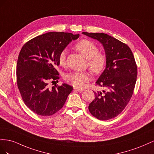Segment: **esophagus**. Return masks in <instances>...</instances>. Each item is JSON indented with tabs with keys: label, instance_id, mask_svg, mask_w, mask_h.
Listing matches in <instances>:
<instances>
[{
	"label": "esophagus",
	"instance_id": "obj_1",
	"mask_svg": "<svg viewBox=\"0 0 154 154\" xmlns=\"http://www.w3.org/2000/svg\"><path fill=\"white\" fill-rule=\"evenodd\" d=\"M74 90L77 91H80V92L84 91V89H82V88H75Z\"/></svg>",
	"mask_w": 154,
	"mask_h": 154
}]
</instances>
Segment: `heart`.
I'll use <instances>...</instances> for the list:
<instances>
[{
	"label": "heart",
	"instance_id": "1",
	"mask_svg": "<svg viewBox=\"0 0 154 154\" xmlns=\"http://www.w3.org/2000/svg\"><path fill=\"white\" fill-rule=\"evenodd\" d=\"M75 48L85 58L88 59V66L92 72L99 73L102 71L106 63L105 56L98 53L99 49L94 42L88 40H82L75 45ZM66 50H64L59 55V63L60 65H64L66 59ZM65 79L73 86L82 88L90 79L89 73L86 72H72L67 74Z\"/></svg>",
	"mask_w": 154,
	"mask_h": 154
}]
</instances>
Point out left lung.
<instances>
[{"label": "left lung", "instance_id": "left-lung-1", "mask_svg": "<svg viewBox=\"0 0 154 154\" xmlns=\"http://www.w3.org/2000/svg\"><path fill=\"white\" fill-rule=\"evenodd\" d=\"M82 33L101 43L106 55V68L95 82L106 91H94L89 111L99 120L111 119L122 112L132 96L137 75L134 55L125 43L107 34Z\"/></svg>", "mask_w": 154, "mask_h": 154}]
</instances>
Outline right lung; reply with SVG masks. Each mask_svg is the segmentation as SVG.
<instances>
[{
	"label": "right lung",
	"mask_w": 154,
	"mask_h": 154,
	"mask_svg": "<svg viewBox=\"0 0 154 154\" xmlns=\"http://www.w3.org/2000/svg\"><path fill=\"white\" fill-rule=\"evenodd\" d=\"M79 37V34L48 32L22 48L17 64V86L25 104L37 115L50 116L57 112L73 90L66 83L51 88L48 85L59 79L55 68L60 64V53Z\"/></svg>",
	"instance_id": "add662e5"
}]
</instances>
